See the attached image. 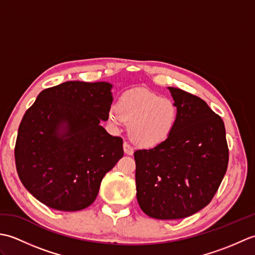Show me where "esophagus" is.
Listing matches in <instances>:
<instances>
[{"instance_id": "1", "label": "esophagus", "mask_w": 255, "mask_h": 255, "mask_svg": "<svg viewBox=\"0 0 255 255\" xmlns=\"http://www.w3.org/2000/svg\"><path fill=\"white\" fill-rule=\"evenodd\" d=\"M124 152L127 155H132V153H133V149L131 148V145L128 142H124Z\"/></svg>"}]
</instances>
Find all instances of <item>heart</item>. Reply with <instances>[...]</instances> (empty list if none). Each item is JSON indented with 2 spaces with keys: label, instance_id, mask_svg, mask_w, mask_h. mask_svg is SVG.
<instances>
[{
  "label": "heart",
  "instance_id": "b5f03b06",
  "mask_svg": "<svg viewBox=\"0 0 255 255\" xmlns=\"http://www.w3.org/2000/svg\"><path fill=\"white\" fill-rule=\"evenodd\" d=\"M178 118L176 104L145 89L129 90L119 97L117 106L107 113L113 125L129 124L131 141L141 148L152 149L165 143L174 131Z\"/></svg>",
  "mask_w": 255,
  "mask_h": 255
}]
</instances>
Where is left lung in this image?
<instances>
[{
	"label": "left lung",
	"mask_w": 255,
	"mask_h": 255,
	"mask_svg": "<svg viewBox=\"0 0 255 255\" xmlns=\"http://www.w3.org/2000/svg\"><path fill=\"white\" fill-rule=\"evenodd\" d=\"M167 89L178 110L174 131L159 147L133 153L138 204L162 220L185 218L207 206L229 160L221 117L199 97Z\"/></svg>",
	"instance_id": "obj_1"
}]
</instances>
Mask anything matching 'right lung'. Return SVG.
Returning a JSON list of instances; mask_svg holds the SVG:
<instances>
[{"label":"right lung","mask_w":255,"mask_h":255,"mask_svg":"<svg viewBox=\"0 0 255 255\" xmlns=\"http://www.w3.org/2000/svg\"><path fill=\"white\" fill-rule=\"evenodd\" d=\"M112 89L108 82L68 81L41 91L21 119L16 169L27 191L48 207H89L103 177L123 158V139L101 126Z\"/></svg>","instance_id":"right-lung-1"}]
</instances>
